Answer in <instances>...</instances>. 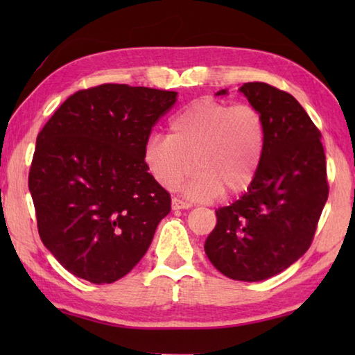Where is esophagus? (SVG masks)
Returning <instances> with one entry per match:
<instances>
[{
  "label": "esophagus",
  "instance_id": "obj_1",
  "mask_svg": "<svg viewBox=\"0 0 355 355\" xmlns=\"http://www.w3.org/2000/svg\"><path fill=\"white\" fill-rule=\"evenodd\" d=\"M191 207L192 205L189 202H183V200L177 199V197H173V199H172V209H188Z\"/></svg>",
  "mask_w": 355,
  "mask_h": 355
}]
</instances>
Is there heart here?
Returning <instances> with one entry per match:
<instances>
[{"instance_id": "1", "label": "heart", "mask_w": 355, "mask_h": 355, "mask_svg": "<svg viewBox=\"0 0 355 355\" xmlns=\"http://www.w3.org/2000/svg\"><path fill=\"white\" fill-rule=\"evenodd\" d=\"M264 148L266 123L258 107L205 97L173 114L169 135L150 136L142 156L148 172L166 189H175L196 164L184 194L211 200L225 189L228 194L248 189Z\"/></svg>"}]
</instances>
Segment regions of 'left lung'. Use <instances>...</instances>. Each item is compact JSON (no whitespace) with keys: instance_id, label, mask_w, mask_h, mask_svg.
<instances>
[{"instance_id":"obj_1","label":"left lung","mask_w":355,"mask_h":355,"mask_svg":"<svg viewBox=\"0 0 355 355\" xmlns=\"http://www.w3.org/2000/svg\"><path fill=\"white\" fill-rule=\"evenodd\" d=\"M266 123V148L248 192L216 211L205 254L228 279L260 282L309 250L327 202L321 133L291 94L266 83L239 87ZM222 89L216 95H225Z\"/></svg>"}]
</instances>
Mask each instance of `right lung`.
Here are the masks:
<instances>
[{"mask_svg": "<svg viewBox=\"0 0 355 355\" xmlns=\"http://www.w3.org/2000/svg\"><path fill=\"white\" fill-rule=\"evenodd\" d=\"M177 92L127 84L78 91L35 141L29 169L42 243L76 277L112 284L146 255L171 194L144 146Z\"/></svg>", "mask_w": 355, "mask_h": 355, "instance_id": "right-lung-1", "label": "right lung"}]
</instances>
